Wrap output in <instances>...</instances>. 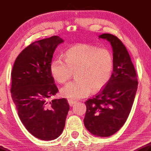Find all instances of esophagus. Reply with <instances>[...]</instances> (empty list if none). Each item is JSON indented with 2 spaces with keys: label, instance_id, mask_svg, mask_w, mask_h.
Masks as SVG:
<instances>
[{
  "label": "esophagus",
  "instance_id": "1",
  "mask_svg": "<svg viewBox=\"0 0 151 151\" xmlns=\"http://www.w3.org/2000/svg\"><path fill=\"white\" fill-rule=\"evenodd\" d=\"M68 103H69V104L70 105V106H73V105H75V103H76V101H73V100H70V99H69V100H68Z\"/></svg>",
  "mask_w": 151,
  "mask_h": 151
}]
</instances>
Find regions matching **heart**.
Here are the masks:
<instances>
[{
  "label": "heart",
  "mask_w": 151,
  "mask_h": 151,
  "mask_svg": "<svg viewBox=\"0 0 151 151\" xmlns=\"http://www.w3.org/2000/svg\"><path fill=\"white\" fill-rule=\"evenodd\" d=\"M65 61L58 58L50 65V71L55 81L63 84L76 72L77 80L61 88L62 96L76 100L88 96L91 90L101 89L110 80L114 67L110 50L99 48L88 44L70 47L65 53Z\"/></svg>",
  "instance_id": "b5f03b06"
}]
</instances>
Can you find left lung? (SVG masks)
<instances>
[{"instance_id":"obj_1","label":"left lung","mask_w":151,"mask_h":151,"mask_svg":"<svg viewBox=\"0 0 151 151\" xmlns=\"http://www.w3.org/2000/svg\"><path fill=\"white\" fill-rule=\"evenodd\" d=\"M113 48L114 67L109 82L102 89L85 102L84 126L96 137L114 134L124 124L130 113L137 89V78L130 56L125 46L114 35L105 33Z\"/></svg>"}]
</instances>
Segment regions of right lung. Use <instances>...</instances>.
<instances>
[{"label":"right lung","instance_id":"obj_1","mask_svg":"<svg viewBox=\"0 0 151 151\" xmlns=\"http://www.w3.org/2000/svg\"><path fill=\"white\" fill-rule=\"evenodd\" d=\"M58 36L31 44L17 56L12 71L11 93L19 119L29 133L51 141L63 132L69 105L65 98L48 101L58 92L50 71Z\"/></svg>","mask_w":151,"mask_h":151}]
</instances>
